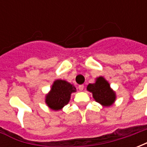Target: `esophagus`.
<instances>
[{"mask_svg":"<svg viewBox=\"0 0 147 147\" xmlns=\"http://www.w3.org/2000/svg\"><path fill=\"white\" fill-rule=\"evenodd\" d=\"M83 89H84V85H80L79 86V90H80V91L83 90Z\"/></svg>","mask_w":147,"mask_h":147,"instance_id":"esophagus-1","label":"esophagus"}]
</instances>
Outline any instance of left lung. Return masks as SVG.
<instances>
[{"label": "left lung", "mask_w": 147, "mask_h": 147, "mask_svg": "<svg viewBox=\"0 0 147 147\" xmlns=\"http://www.w3.org/2000/svg\"><path fill=\"white\" fill-rule=\"evenodd\" d=\"M87 90L93 94V97L97 102L105 106L111 105L116 99L115 93L110 89L109 83L103 77H99L95 83L89 84Z\"/></svg>", "instance_id": "obj_1"}]
</instances>
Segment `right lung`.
Returning <instances> with one entry per match:
<instances>
[{"label":"right lung","mask_w":147,"mask_h":147,"mask_svg":"<svg viewBox=\"0 0 147 147\" xmlns=\"http://www.w3.org/2000/svg\"><path fill=\"white\" fill-rule=\"evenodd\" d=\"M76 91V87L64 80L55 81L51 90L46 96L45 102L48 106L53 110H59L69 102L71 94Z\"/></svg>","instance_id":"1"}]
</instances>
